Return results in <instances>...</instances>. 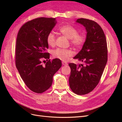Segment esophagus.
<instances>
[{
	"label": "esophagus",
	"mask_w": 122,
	"mask_h": 122,
	"mask_svg": "<svg viewBox=\"0 0 122 122\" xmlns=\"http://www.w3.org/2000/svg\"><path fill=\"white\" fill-rule=\"evenodd\" d=\"M62 64L64 66H67V65H68V63H67V62H64V61L62 62Z\"/></svg>",
	"instance_id": "obj_1"
}]
</instances>
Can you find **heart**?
Wrapping results in <instances>:
<instances>
[{
  "label": "heart",
  "mask_w": 122,
  "mask_h": 122,
  "mask_svg": "<svg viewBox=\"0 0 122 122\" xmlns=\"http://www.w3.org/2000/svg\"><path fill=\"white\" fill-rule=\"evenodd\" d=\"M60 32L70 39V43L75 47L82 46L86 41V36L83 34H78L77 29L70 25H65L60 28ZM47 43L49 46L55 45L56 36L53 32L48 34L46 38ZM54 57L62 61H67L73 55V51L70 49L57 48L52 51Z\"/></svg>",
  "instance_id": "heart-1"
}]
</instances>
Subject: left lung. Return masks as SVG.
Masks as SVG:
<instances>
[{"mask_svg": "<svg viewBox=\"0 0 122 122\" xmlns=\"http://www.w3.org/2000/svg\"><path fill=\"white\" fill-rule=\"evenodd\" d=\"M76 22L86 27L87 35L82 49L74 57L83 64H69V85L74 93L82 95L90 93L99 83L107 61V46L104 32L97 22L84 18Z\"/></svg>", "mask_w": 122, "mask_h": 122, "instance_id": "1", "label": "left lung"}]
</instances>
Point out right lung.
Returning a JSON list of instances; mask_svg holds the SVG:
<instances>
[{
	"label": "right lung",
	"mask_w": 122,
	"mask_h": 122,
	"mask_svg": "<svg viewBox=\"0 0 122 122\" xmlns=\"http://www.w3.org/2000/svg\"><path fill=\"white\" fill-rule=\"evenodd\" d=\"M56 18L40 17L24 23L18 32L15 64L21 78L29 89L41 94L51 87L54 74L61 67L60 59L50 58L46 38L56 24Z\"/></svg>",
	"instance_id": "right-lung-1"
}]
</instances>
